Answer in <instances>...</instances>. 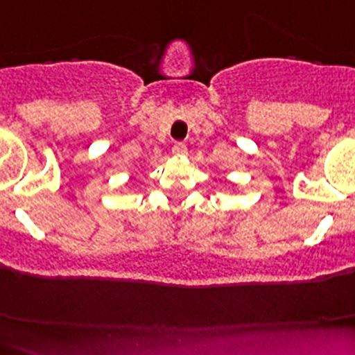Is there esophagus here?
<instances>
[{
  "label": "esophagus",
  "mask_w": 355,
  "mask_h": 355,
  "mask_svg": "<svg viewBox=\"0 0 355 355\" xmlns=\"http://www.w3.org/2000/svg\"><path fill=\"white\" fill-rule=\"evenodd\" d=\"M172 153H174L175 157H184V155L188 153L187 144L180 143V141H178V143H174V144H172Z\"/></svg>",
  "instance_id": "1"
}]
</instances>
